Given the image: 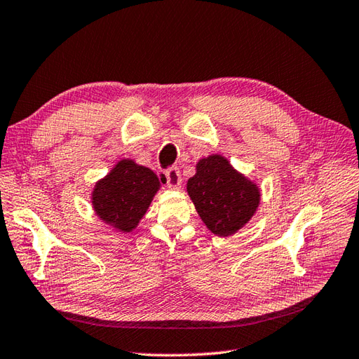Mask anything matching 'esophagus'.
Returning a JSON list of instances; mask_svg holds the SVG:
<instances>
[{"label": "esophagus", "instance_id": "obj_1", "mask_svg": "<svg viewBox=\"0 0 359 359\" xmlns=\"http://www.w3.org/2000/svg\"><path fill=\"white\" fill-rule=\"evenodd\" d=\"M165 182H167V187L171 189H177L182 185V177L179 168H170L163 172Z\"/></svg>", "mask_w": 359, "mask_h": 359}]
</instances>
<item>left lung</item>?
Returning a JSON list of instances; mask_svg holds the SVG:
<instances>
[{
    "instance_id": "1",
    "label": "left lung",
    "mask_w": 359,
    "mask_h": 359,
    "mask_svg": "<svg viewBox=\"0 0 359 359\" xmlns=\"http://www.w3.org/2000/svg\"><path fill=\"white\" fill-rule=\"evenodd\" d=\"M187 191L201 222L223 238L249 223L261 201L259 187L236 171L222 154H210L197 162Z\"/></svg>"
}]
</instances>
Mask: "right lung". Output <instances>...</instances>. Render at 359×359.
<instances>
[{
	"mask_svg": "<svg viewBox=\"0 0 359 359\" xmlns=\"http://www.w3.org/2000/svg\"><path fill=\"white\" fill-rule=\"evenodd\" d=\"M161 188L158 176L133 159L118 161L92 189L95 215L115 232L128 233L137 227Z\"/></svg>",
	"mask_w": 359,
	"mask_h": 359,
	"instance_id": "1",
	"label": "right lung"
}]
</instances>
